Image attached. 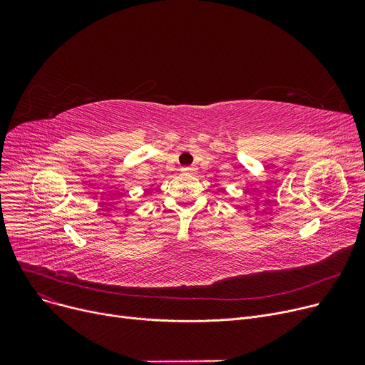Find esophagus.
<instances>
[{"label": "esophagus", "mask_w": 365, "mask_h": 365, "mask_svg": "<svg viewBox=\"0 0 365 365\" xmlns=\"http://www.w3.org/2000/svg\"><path fill=\"white\" fill-rule=\"evenodd\" d=\"M182 173H195V167H183Z\"/></svg>", "instance_id": "34e87169"}]
</instances>
